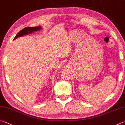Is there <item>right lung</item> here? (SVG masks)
Here are the masks:
<instances>
[{
	"label": "right lung",
	"mask_w": 125,
	"mask_h": 125,
	"mask_svg": "<svg viewBox=\"0 0 125 125\" xmlns=\"http://www.w3.org/2000/svg\"><path fill=\"white\" fill-rule=\"evenodd\" d=\"M42 27L41 26H37V27H27L26 28H24L23 29L21 30L18 33H17L16 36L15 37V38L14 39V40H15V39H16L18 38L19 37H21L23 36L24 35L26 34H28V33H31L33 32L34 31H38L39 30H41Z\"/></svg>",
	"instance_id": "add662e5"
}]
</instances>
